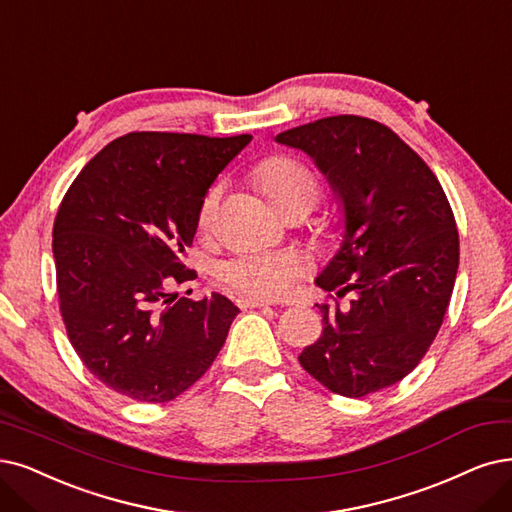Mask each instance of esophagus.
<instances>
[{
	"mask_svg": "<svg viewBox=\"0 0 512 512\" xmlns=\"http://www.w3.org/2000/svg\"><path fill=\"white\" fill-rule=\"evenodd\" d=\"M238 306L242 310H246V308H268V306H272V301L261 299V297H240Z\"/></svg>",
	"mask_w": 512,
	"mask_h": 512,
	"instance_id": "obj_1",
	"label": "esophagus"
}]
</instances>
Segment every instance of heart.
<instances>
[{"label": "heart", "mask_w": 512, "mask_h": 512, "mask_svg": "<svg viewBox=\"0 0 512 512\" xmlns=\"http://www.w3.org/2000/svg\"><path fill=\"white\" fill-rule=\"evenodd\" d=\"M257 185L278 208L291 200H308L318 196V179L312 170L291 156H274L261 162L255 170ZM219 204V187H211L200 202V223L208 225ZM304 270V263L291 251H255L225 261L219 276L227 287L242 295L276 299L287 295Z\"/></svg>", "instance_id": "obj_1"}]
</instances>
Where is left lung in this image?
Masks as SVG:
<instances>
[{
  "label": "left lung",
  "mask_w": 512,
  "mask_h": 512,
  "mask_svg": "<svg viewBox=\"0 0 512 512\" xmlns=\"http://www.w3.org/2000/svg\"><path fill=\"white\" fill-rule=\"evenodd\" d=\"M276 141L306 151L344 211L339 251L314 280L333 293L316 304L323 335L299 363L331 392L361 399L401 382L437 337L458 274L456 219L428 164L380 122L331 116Z\"/></svg>",
  "instance_id": "8db88e82"
}]
</instances>
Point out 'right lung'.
Returning a JSON list of instances; mask_svg holds the SVG:
<instances>
[{"label":"right lung","mask_w":512,"mask_h":512,"mask_svg":"<svg viewBox=\"0 0 512 512\" xmlns=\"http://www.w3.org/2000/svg\"><path fill=\"white\" fill-rule=\"evenodd\" d=\"M251 135L128 132L75 177L52 230L56 291L86 369L132 401L168 403L196 384L240 312L213 293H170L194 280L185 255L200 202Z\"/></svg>","instance_id":"1"}]
</instances>
